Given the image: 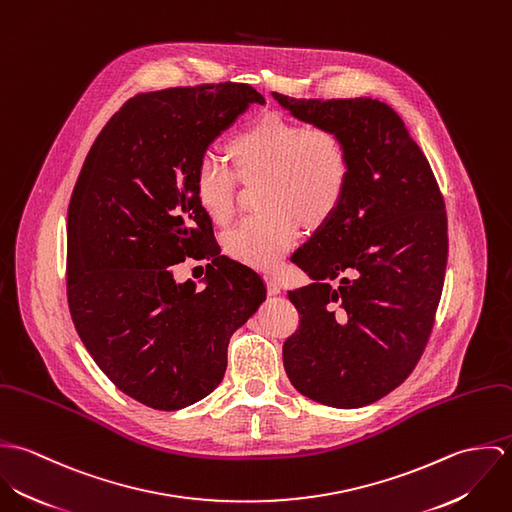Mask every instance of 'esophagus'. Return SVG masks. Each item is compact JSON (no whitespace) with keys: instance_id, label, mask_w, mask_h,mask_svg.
I'll return each mask as SVG.
<instances>
[{"instance_id":"34e87169","label":"esophagus","mask_w":512,"mask_h":512,"mask_svg":"<svg viewBox=\"0 0 512 512\" xmlns=\"http://www.w3.org/2000/svg\"><path fill=\"white\" fill-rule=\"evenodd\" d=\"M266 288H268L270 295H278V293L282 292V286H280L276 276H266Z\"/></svg>"}]
</instances>
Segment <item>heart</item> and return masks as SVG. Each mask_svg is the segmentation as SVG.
Returning <instances> with one entry per match:
<instances>
[{"instance_id":"heart-1","label":"heart","mask_w":512,"mask_h":512,"mask_svg":"<svg viewBox=\"0 0 512 512\" xmlns=\"http://www.w3.org/2000/svg\"><path fill=\"white\" fill-rule=\"evenodd\" d=\"M228 155L242 179L262 175L264 211L240 220L224 236L226 252L250 266L270 270L292 250L301 222L319 228L341 207L351 161L339 134L305 126L282 114H264L228 142ZM195 195L205 213L226 224L234 215L236 175L217 157L205 155L195 171Z\"/></svg>"}]
</instances>
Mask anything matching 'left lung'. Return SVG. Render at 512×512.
<instances>
[{"instance_id": "obj_1", "label": "left lung", "mask_w": 512, "mask_h": 512, "mask_svg": "<svg viewBox=\"0 0 512 512\" xmlns=\"http://www.w3.org/2000/svg\"><path fill=\"white\" fill-rule=\"evenodd\" d=\"M274 98L339 134L351 161L341 207L292 256L313 284L288 292L299 329L284 343V366L315 402L368 406L412 374L432 335L447 266L445 203L388 104Z\"/></svg>"}]
</instances>
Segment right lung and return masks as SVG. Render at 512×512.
<instances>
[{"mask_svg":"<svg viewBox=\"0 0 512 512\" xmlns=\"http://www.w3.org/2000/svg\"><path fill=\"white\" fill-rule=\"evenodd\" d=\"M264 96L250 84L177 86L130 98L90 147L67 226V297L100 370L153 410L211 394L230 335L266 299L262 278L220 256L195 195L207 147ZM211 259L205 291L175 285L173 263Z\"/></svg>","mask_w":512,"mask_h":512,"instance_id":"add662e5","label":"right lung"}]
</instances>
